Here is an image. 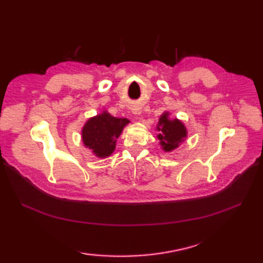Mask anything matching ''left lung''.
<instances>
[{
	"mask_svg": "<svg viewBox=\"0 0 263 263\" xmlns=\"http://www.w3.org/2000/svg\"><path fill=\"white\" fill-rule=\"evenodd\" d=\"M158 125L157 128L160 131L158 139L165 152H171V150L177 148L178 143L186 137V130L182 123L176 119L173 121L168 120L167 114L160 117Z\"/></svg>",
	"mask_w": 263,
	"mask_h": 263,
	"instance_id": "left-lung-1",
	"label": "left lung"
}]
</instances>
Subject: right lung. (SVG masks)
Wrapping results in <instances>:
<instances>
[{
    "label": "right lung",
    "mask_w": 263,
    "mask_h": 263,
    "mask_svg": "<svg viewBox=\"0 0 263 263\" xmlns=\"http://www.w3.org/2000/svg\"><path fill=\"white\" fill-rule=\"evenodd\" d=\"M127 123L126 119H116L104 111L89 120L83 126V143L98 157H107L114 152L116 139Z\"/></svg>",
    "instance_id": "1"
}]
</instances>
